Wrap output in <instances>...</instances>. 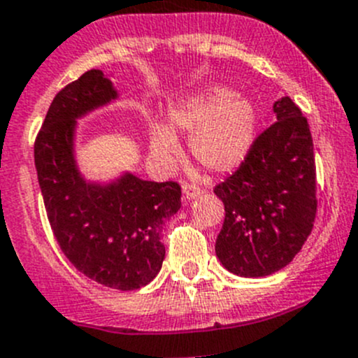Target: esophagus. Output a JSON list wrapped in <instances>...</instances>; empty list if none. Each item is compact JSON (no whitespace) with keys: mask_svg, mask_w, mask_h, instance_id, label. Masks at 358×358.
<instances>
[{"mask_svg":"<svg viewBox=\"0 0 358 358\" xmlns=\"http://www.w3.org/2000/svg\"><path fill=\"white\" fill-rule=\"evenodd\" d=\"M182 190H183V197H185L187 201L196 199V197L199 196L201 192H203V190H201L199 187H197V185H192V183H183Z\"/></svg>","mask_w":358,"mask_h":358,"instance_id":"1","label":"esophagus"}]
</instances>
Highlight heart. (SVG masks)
Returning <instances> with one entry per match:
<instances>
[{"label":"heart","mask_w":358,"mask_h":358,"mask_svg":"<svg viewBox=\"0 0 358 358\" xmlns=\"http://www.w3.org/2000/svg\"><path fill=\"white\" fill-rule=\"evenodd\" d=\"M168 126L173 134H189L190 152L204 169L227 173L238 168L252 148L257 108L245 96L213 87L173 106ZM171 134L159 124L150 126V150L157 161L171 162L180 155L178 141Z\"/></svg>","instance_id":"b5f03b06"}]
</instances>
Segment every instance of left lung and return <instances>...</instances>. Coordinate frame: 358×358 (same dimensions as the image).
Here are the masks:
<instances>
[{
    "instance_id": "1",
    "label": "left lung",
    "mask_w": 358,
    "mask_h": 358,
    "mask_svg": "<svg viewBox=\"0 0 358 358\" xmlns=\"http://www.w3.org/2000/svg\"><path fill=\"white\" fill-rule=\"evenodd\" d=\"M273 110L276 122L213 190L225 208L215 252L227 271L245 278L269 276L292 262L317 217L310 124L289 96Z\"/></svg>"
}]
</instances>
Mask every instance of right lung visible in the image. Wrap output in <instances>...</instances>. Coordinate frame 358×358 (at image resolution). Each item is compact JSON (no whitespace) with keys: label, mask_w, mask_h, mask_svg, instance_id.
I'll use <instances>...</instances> for the list:
<instances>
[{"label":"right lung","mask_w":358,"mask_h":358,"mask_svg":"<svg viewBox=\"0 0 358 358\" xmlns=\"http://www.w3.org/2000/svg\"><path fill=\"white\" fill-rule=\"evenodd\" d=\"M115 98L101 69L61 89L34 141V164L52 232L69 262L101 285L136 290L161 271L162 227L182 206V187L131 173L106 185L80 175L73 152L76 119Z\"/></svg>","instance_id":"1"}]
</instances>
